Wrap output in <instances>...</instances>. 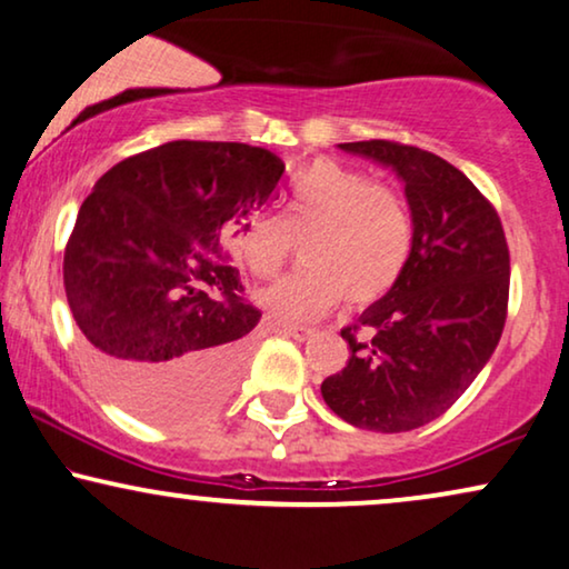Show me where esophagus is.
I'll return each instance as SVG.
<instances>
[{
  "label": "esophagus",
  "mask_w": 569,
  "mask_h": 569,
  "mask_svg": "<svg viewBox=\"0 0 569 569\" xmlns=\"http://www.w3.org/2000/svg\"><path fill=\"white\" fill-rule=\"evenodd\" d=\"M282 331L295 341H306L313 337V329H310V326H282Z\"/></svg>",
  "instance_id": "1"
}]
</instances>
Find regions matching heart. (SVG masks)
<instances>
[{
	"label": "heart",
	"instance_id": "obj_1",
	"mask_svg": "<svg viewBox=\"0 0 569 569\" xmlns=\"http://www.w3.org/2000/svg\"><path fill=\"white\" fill-rule=\"evenodd\" d=\"M300 240L302 263L259 292L279 321H316L341 298L352 306L383 298L407 269L411 220L388 186L337 160H316L292 178L282 212L253 214L232 236V251L253 277L267 279Z\"/></svg>",
	"mask_w": 569,
	"mask_h": 569
}]
</instances>
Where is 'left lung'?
<instances>
[{
	"mask_svg": "<svg viewBox=\"0 0 569 569\" xmlns=\"http://www.w3.org/2000/svg\"><path fill=\"white\" fill-rule=\"evenodd\" d=\"M339 150L399 176L415 240L399 282L362 310L372 339L341 331L352 355L323 380L321 396L360 430H417L461 399L502 337L508 243L492 204L438 154L386 139Z\"/></svg>",
	"mask_w": 569,
	"mask_h": 569,
	"instance_id": "8db88e82",
	"label": "left lung"
}]
</instances>
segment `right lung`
<instances>
[{"label": "right lung", "mask_w": 569, "mask_h": 569, "mask_svg": "<svg viewBox=\"0 0 569 569\" xmlns=\"http://www.w3.org/2000/svg\"><path fill=\"white\" fill-rule=\"evenodd\" d=\"M282 173L263 147L178 139L121 160L82 201L67 300L100 383L137 417L189 422L236 386L261 310L222 246Z\"/></svg>", "instance_id": "add662e5"}]
</instances>
